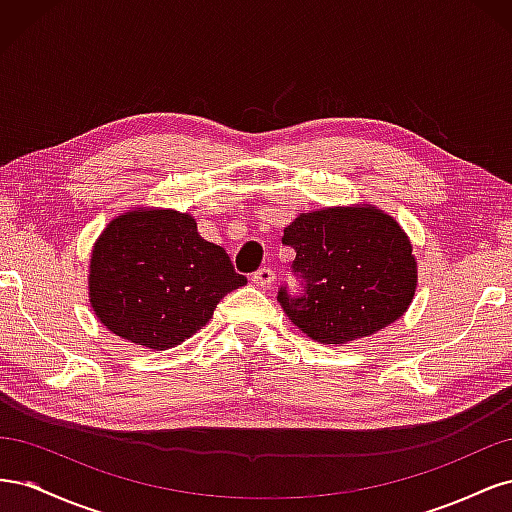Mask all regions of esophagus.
Here are the masks:
<instances>
[{"mask_svg": "<svg viewBox=\"0 0 512 512\" xmlns=\"http://www.w3.org/2000/svg\"><path fill=\"white\" fill-rule=\"evenodd\" d=\"M252 282L260 288H271L275 282V273L269 267H262L252 275Z\"/></svg>", "mask_w": 512, "mask_h": 512, "instance_id": "obj_1", "label": "esophagus"}]
</instances>
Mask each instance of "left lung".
<instances>
[{
	"mask_svg": "<svg viewBox=\"0 0 512 512\" xmlns=\"http://www.w3.org/2000/svg\"><path fill=\"white\" fill-rule=\"evenodd\" d=\"M284 245L303 292H277L284 314L320 344L344 346L369 337L406 314L418 269L412 243L376 205L324 207L301 213L284 228Z\"/></svg>",
	"mask_w": 512,
	"mask_h": 512,
	"instance_id": "obj_1",
	"label": "left lung"
}]
</instances>
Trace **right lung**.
Segmentation results:
<instances>
[{
  "label": "right lung",
  "instance_id": "right-lung-1",
  "mask_svg": "<svg viewBox=\"0 0 512 512\" xmlns=\"http://www.w3.org/2000/svg\"><path fill=\"white\" fill-rule=\"evenodd\" d=\"M89 305L104 327L149 350L200 331L228 292L247 284L190 213L134 207L117 215L89 258Z\"/></svg>",
  "mask_w": 512,
  "mask_h": 512
}]
</instances>
